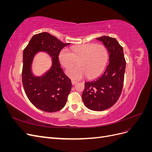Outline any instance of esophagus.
I'll use <instances>...</instances> for the list:
<instances>
[{"label": "esophagus", "instance_id": "34e87169", "mask_svg": "<svg viewBox=\"0 0 152 152\" xmlns=\"http://www.w3.org/2000/svg\"><path fill=\"white\" fill-rule=\"evenodd\" d=\"M77 81H76V80H72V84H73V85H75V84H77Z\"/></svg>", "mask_w": 152, "mask_h": 152}]
</instances>
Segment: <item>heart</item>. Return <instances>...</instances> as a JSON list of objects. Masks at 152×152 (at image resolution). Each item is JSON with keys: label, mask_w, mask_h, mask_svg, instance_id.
I'll use <instances>...</instances> for the list:
<instances>
[{"label": "heart", "mask_w": 152, "mask_h": 152, "mask_svg": "<svg viewBox=\"0 0 152 152\" xmlns=\"http://www.w3.org/2000/svg\"><path fill=\"white\" fill-rule=\"evenodd\" d=\"M63 66L72 67L79 61V66L69 68L67 75L71 79L79 80L86 75L88 78H95L102 73L108 59V50L101 44H82L71 48V51L65 48L59 54Z\"/></svg>", "instance_id": "1"}]
</instances>
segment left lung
Masks as SVG:
<instances>
[{"label": "left lung", "instance_id": "obj_1", "mask_svg": "<svg viewBox=\"0 0 152 152\" xmlns=\"http://www.w3.org/2000/svg\"><path fill=\"white\" fill-rule=\"evenodd\" d=\"M108 49L109 64L103 74L96 80L85 82L82 97L87 108L103 111L112 107L121 94L126 62L123 48L113 37L102 36L97 38Z\"/></svg>", "mask_w": 152, "mask_h": 152}]
</instances>
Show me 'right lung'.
<instances>
[{"instance_id":"obj_1","label":"right lung","mask_w":152,"mask_h":152,"mask_svg":"<svg viewBox=\"0 0 152 152\" xmlns=\"http://www.w3.org/2000/svg\"><path fill=\"white\" fill-rule=\"evenodd\" d=\"M70 44L63 43L48 32L34 35L23 50L22 82L30 102L35 107L46 112H55L66 104L72 89L71 80L63 72L59 61L61 49ZM48 52L52 57L53 65L42 77H35L31 65L35 54Z\"/></svg>"}]
</instances>
